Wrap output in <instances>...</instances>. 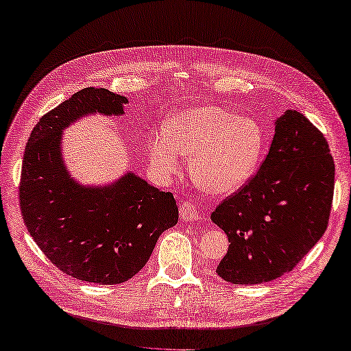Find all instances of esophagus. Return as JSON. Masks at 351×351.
Returning <instances> with one entry per match:
<instances>
[{
	"mask_svg": "<svg viewBox=\"0 0 351 351\" xmlns=\"http://www.w3.org/2000/svg\"><path fill=\"white\" fill-rule=\"evenodd\" d=\"M180 217L183 221H198L201 220L198 211L191 202H183L180 205Z\"/></svg>",
	"mask_w": 351,
	"mask_h": 351,
	"instance_id": "esophagus-1",
	"label": "esophagus"
}]
</instances>
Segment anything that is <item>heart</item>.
<instances>
[{"label": "heart", "instance_id": "obj_1", "mask_svg": "<svg viewBox=\"0 0 351 351\" xmlns=\"http://www.w3.org/2000/svg\"><path fill=\"white\" fill-rule=\"evenodd\" d=\"M265 132L259 122L238 117L215 104L174 111L152 136L149 159L162 180L191 156L193 183L210 195H230L243 187L259 165Z\"/></svg>", "mask_w": 351, "mask_h": 351}]
</instances>
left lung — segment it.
<instances>
[{"label": "left lung", "mask_w": 351, "mask_h": 351, "mask_svg": "<svg viewBox=\"0 0 351 351\" xmlns=\"http://www.w3.org/2000/svg\"><path fill=\"white\" fill-rule=\"evenodd\" d=\"M274 126L258 173L211 213L230 243L216 272L234 285L267 283L292 271L328 226L335 165L326 138L296 110Z\"/></svg>", "instance_id": "obj_1"}]
</instances>
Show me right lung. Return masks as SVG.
<instances>
[{
  "mask_svg": "<svg viewBox=\"0 0 351 351\" xmlns=\"http://www.w3.org/2000/svg\"><path fill=\"white\" fill-rule=\"evenodd\" d=\"M128 102L104 88H84L40 119L23 153L19 199L25 226L50 262L89 283L132 278L160 234L178 221L173 193L132 171L108 184H83L66 169V128L92 114L123 116Z\"/></svg>",
  "mask_w": 351,
  "mask_h": 351,
  "instance_id": "obj_1",
  "label": "right lung"
}]
</instances>
